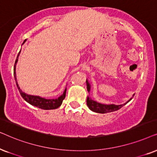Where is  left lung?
Returning <instances> with one entry per match:
<instances>
[{
  "label": "left lung",
  "mask_w": 157,
  "mask_h": 157,
  "mask_svg": "<svg viewBox=\"0 0 157 157\" xmlns=\"http://www.w3.org/2000/svg\"><path fill=\"white\" fill-rule=\"evenodd\" d=\"M86 84H87V90L88 93H90L91 89V86L90 82L86 80ZM133 98V97H132ZM132 98H131L126 103L124 104H121V105H115V104H103L98 103V102L95 101V100H92V98L90 96H87V105L88 106L89 109L91 110L92 111L98 113H110L118 110L123 107V106L126 105L127 103H128L130 100L132 99Z\"/></svg>",
  "instance_id": "8db88e82"
}]
</instances>
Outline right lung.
I'll return each mask as SVG.
<instances>
[{"label": "right lung", "instance_id": "add662e5", "mask_svg": "<svg viewBox=\"0 0 157 157\" xmlns=\"http://www.w3.org/2000/svg\"><path fill=\"white\" fill-rule=\"evenodd\" d=\"M26 41V39L24 41V43H23L22 44H24ZM20 52L21 51L19 52V53L18 54L17 58H16V60L15 62V65H14V69H13V75H14V77H15L16 86H17L18 90H19V93L21 94V97L26 100L27 103H29V104H31V105H32L33 106H36L37 108H41V109L52 110V109H56V108H59V106L62 105V101H63L64 98H65L67 88H65L63 94H62V95H60L59 98H55V99H54V98H53V99H47V98L40 97V96H38V95H29V94L23 92L21 90V89L20 88V87L18 86L17 80H16L17 79H16V64H17L18 56H19Z\"/></svg>", "mask_w": 157, "mask_h": 157}]
</instances>
